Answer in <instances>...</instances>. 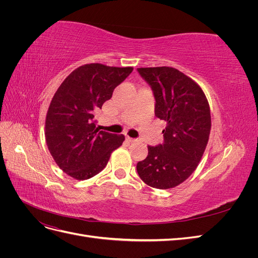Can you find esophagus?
<instances>
[{
    "mask_svg": "<svg viewBox=\"0 0 258 258\" xmlns=\"http://www.w3.org/2000/svg\"><path fill=\"white\" fill-rule=\"evenodd\" d=\"M126 140H127V141H128V142H131V143H132V142H136V141H137V139H134V138H130V137H127V138H126Z\"/></svg>",
    "mask_w": 258,
    "mask_h": 258,
    "instance_id": "obj_1",
    "label": "esophagus"
}]
</instances>
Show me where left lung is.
Segmentation results:
<instances>
[{"instance_id": "8db88e82", "label": "left lung", "mask_w": 258, "mask_h": 258, "mask_svg": "<svg viewBox=\"0 0 258 258\" xmlns=\"http://www.w3.org/2000/svg\"><path fill=\"white\" fill-rule=\"evenodd\" d=\"M138 72L154 91L155 115L167 121L165 142L147 147V157L137 165L138 174L153 188H173L191 175L204 156L210 105L200 86L174 68H139Z\"/></svg>"}]
</instances>
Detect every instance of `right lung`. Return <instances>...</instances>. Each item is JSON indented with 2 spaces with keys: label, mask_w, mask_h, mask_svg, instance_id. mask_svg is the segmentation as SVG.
I'll use <instances>...</instances> for the list:
<instances>
[{
  "label": "right lung",
  "mask_w": 258,
  "mask_h": 258,
  "mask_svg": "<svg viewBox=\"0 0 258 258\" xmlns=\"http://www.w3.org/2000/svg\"><path fill=\"white\" fill-rule=\"evenodd\" d=\"M134 68L84 64L62 82L49 104L45 139L54 162L75 179H88L107 165L123 135L101 131L95 114Z\"/></svg>",
  "instance_id": "obj_1"
}]
</instances>
